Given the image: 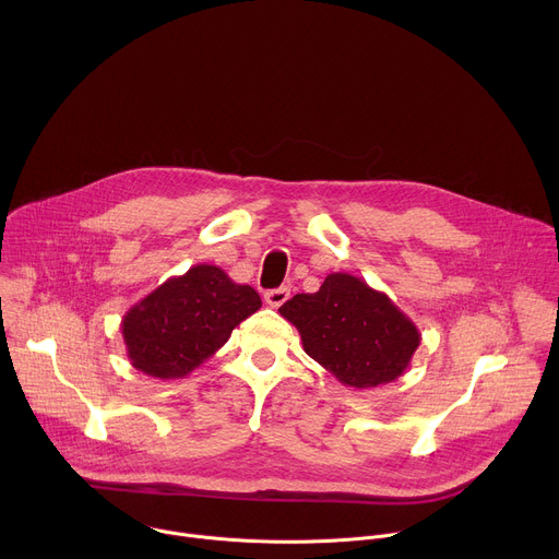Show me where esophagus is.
I'll return each mask as SVG.
<instances>
[{"label":"esophagus","instance_id":"obj_1","mask_svg":"<svg viewBox=\"0 0 559 559\" xmlns=\"http://www.w3.org/2000/svg\"><path fill=\"white\" fill-rule=\"evenodd\" d=\"M289 298V289L287 287H276V289H270V292H265V302L270 305V307H281L285 300Z\"/></svg>","mask_w":559,"mask_h":559}]
</instances>
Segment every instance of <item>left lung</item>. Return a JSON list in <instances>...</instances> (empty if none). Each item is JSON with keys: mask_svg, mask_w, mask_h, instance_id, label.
I'll use <instances>...</instances> for the list:
<instances>
[{"mask_svg": "<svg viewBox=\"0 0 559 559\" xmlns=\"http://www.w3.org/2000/svg\"><path fill=\"white\" fill-rule=\"evenodd\" d=\"M278 311L298 330L305 354L354 389L401 378L420 345L407 313L345 272L330 274L313 294H296Z\"/></svg>", "mask_w": 559, "mask_h": 559, "instance_id": "left-lung-1", "label": "left lung"}]
</instances>
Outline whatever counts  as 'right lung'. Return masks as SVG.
Masks as SVG:
<instances>
[{"label":"right lung","mask_w":559,"mask_h":559,"mask_svg":"<svg viewBox=\"0 0 559 559\" xmlns=\"http://www.w3.org/2000/svg\"><path fill=\"white\" fill-rule=\"evenodd\" d=\"M259 307L254 287L234 283L216 265H194L126 311L121 334L130 365L158 380L183 378Z\"/></svg>","instance_id":"add662e5"}]
</instances>
